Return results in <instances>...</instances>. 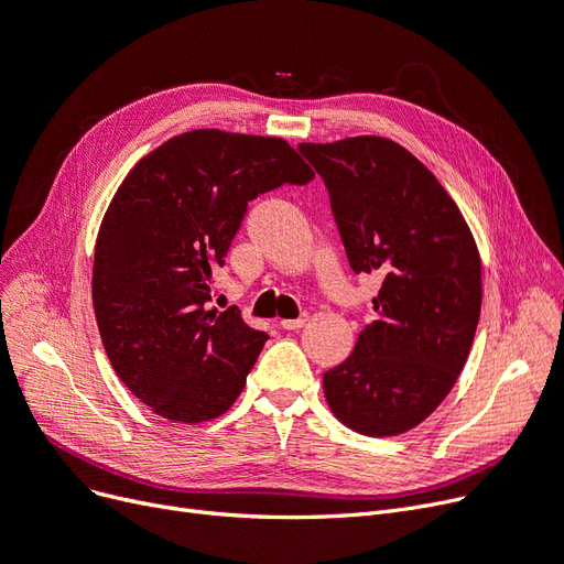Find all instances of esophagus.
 <instances>
[{"mask_svg": "<svg viewBox=\"0 0 564 564\" xmlns=\"http://www.w3.org/2000/svg\"><path fill=\"white\" fill-rule=\"evenodd\" d=\"M306 316H302V318H297V321H281V327L283 329H302L304 325H306Z\"/></svg>", "mask_w": 564, "mask_h": 564, "instance_id": "34e87169", "label": "esophagus"}]
</instances>
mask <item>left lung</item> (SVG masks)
<instances>
[{"label": "left lung", "mask_w": 564, "mask_h": 564, "mask_svg": "<svg viewBox=\"0 0 564 564\" xmlns=\"http://www.w3.org/2000/svg\"><path fill=\"white\" fill-rule=\"evenodd\" d=\"M323 176L350 269L379 274L348 360L323 373L329 411L367 436H398L440 406L481 316V256L460 208L427 166L386 137L300 143Z\"/></svg>", "instance_id": "obj_1"}]
</instances>
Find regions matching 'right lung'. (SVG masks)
Wrapping results in <instances>:
<instances>
[{"label":"right lung","instance_id":"obj_1","mask_svg":"<svg viewBox=\"0 0 564 564\" xmlns=\"http://www.w3.org/2000/svg\"><path fill=\"white\" fill-rule=\"evenodd\" d=\"M314 170L285 139L193 130L122 178L95 243L93 304L118 379L166 421L197 425L237 402L264 341L237 308L206 311L246 206Z\"/></svg>","mask_w":564,"mask_h":564}]
</instances>
